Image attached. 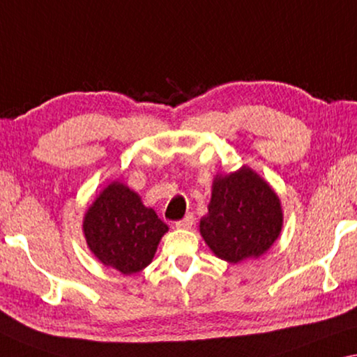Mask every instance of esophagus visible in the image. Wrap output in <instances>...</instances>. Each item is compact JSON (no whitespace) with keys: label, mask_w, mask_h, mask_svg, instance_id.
<instances>
[{"label":"esophagus","mask_w":357,"mask_h":357,"mask_svg":"<svg viewBox=\"0 0 357 357\" xmlns=\"http://www.w3.org/2000/svg\"><path fill=\"white\" fill-rule=\"evenodd\" d=\"M195 223V215L193 213H186V215L182 218V220L175 222V227L177 228H191V225Z\"/></svg>","instance_id":"obj_1"}]
</instances>
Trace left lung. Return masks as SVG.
<instances>
[{
    "label": "left lung",
    "instance_id": "left-lung-1",
    "mask_svg": "<svg viewBox=\"0 0 357 357\" xmlns=\"http://www.w3.org/2000/svg\"><path fill=\"white\" fill-rule=\"evenodd\" d=\"M282 228V212L270 185L243 167L212 185L209 213L199 229L218 259L231 263L260 257Z\"/></svg>",
    "mask_w": 357,
    "mask_h": 357
}]
</instances>
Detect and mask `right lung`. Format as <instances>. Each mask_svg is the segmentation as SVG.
I'll use <instances>...</instances> for the list:
<instances>
[{
  "mask_svg": "<svg viewBox=\"0 0 357 357\" xmlns=\"http://www.w3.org/2000/svg\"><path fill=\"white\" fill-rule=\"evenodd\" d=\"M83 228L87 245L97 259L123 274L150 265L160 239L167 231V225L156 212L118 182L109 183L89 207Z\"/></svg>",
  "mask_w": 357,
  "mask_h": 357,
  "instance_id": "right-lung-1",
  "label": "right lung"
}]
</instances>
